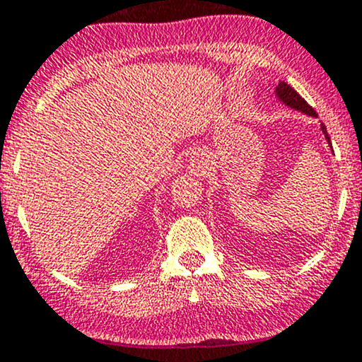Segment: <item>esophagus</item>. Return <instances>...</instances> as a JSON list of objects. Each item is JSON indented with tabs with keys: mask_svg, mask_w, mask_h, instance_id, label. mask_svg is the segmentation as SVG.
<instances>
[{
	"mask_svg": "<svg viewBox=\"0 0 362 362\" xmlns=\"http://www.w3.org/2000/svg\"><path fill=\"white\" fill-rule=\"evenodd\" d=\"M189 170H191V173H194L196 177L206 175L208 160L204 158V154H202V152H194V154L191 156V159H189Z\"/></svg>",
	"mask_w": 362,
	"mask_h": 362,
	"instance_id": "1",
	"label": "esophagus"
}]
</instances>
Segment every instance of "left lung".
Returning a JSON list of instances; mask_svg holds the SVG:
<instances>
[{
	"label": "left lung",
	"mask_w": 362,
	"mask_h": 362,
	"mask_svg": "<svg viewBox=\"0 0 362 362\" xmlns=\"http://www.w3.org/2000/svg\"><path fill=\"white\" fill-rule=\"evenodd\" d=\"M276 94H279V98H280V100L284 101V103H286V105H289V107L296 108V110H299V112H305V113H308V115H313V117L317 115L315 110H313V108L310 107V105L306 103V101L303 100V98L299 96L298 93H296V90L293 89V87L289 86V83H286V82H280V83H279V87H276ZM322 131H324V134H326V140L329 141V144H331V140H329V134H327V131H326V126H324V124H322Z\"/></svg>",
	"instance_id": "8db88e82"
}]
</instances>
